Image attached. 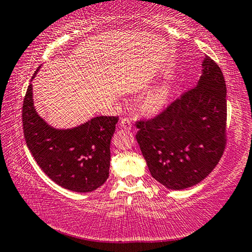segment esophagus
<instances>
[{
	"mask_svg": "<svg viewBox=\"0 0 252 252\" xmlns=\"http://www.w3.org/2000/svg\"><path fill=\"white\" fill-rule=\"evenodd\" d=\"M121 126L122 127H125V129H126V130H130L131 129V126H132V121H131V119L130 118H123L122 120H121Z\"/></svg>",
	"mask_w": 252,
	"mask_h": 252,
	"instance_id": "esophagus-1",
	"label": "esophagus"
}]
</instances>
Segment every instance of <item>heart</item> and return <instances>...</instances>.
Wrapping results in <instances>:
<instances>
[{
	"mask_svg": "<svg viewBox=\"0 0 252 252\" xmlns=\"http://www.w3.org/2000/svg\"><path fill=\"white\" fill-rule=\"evenodd\" d=\"M171 89L166 84L158 85L146 94L143 100L144 108L151 112H158L166 106L170 99Z\"/></svg>",
	"mask_w": 252,
	"mask_h": 252,
	"instance_id": "1",
	"label": "heart"
}]
</instances>
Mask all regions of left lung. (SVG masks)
<instances>
[{"label": "left lung", "instance_id": "left-lung-1", "mask_svg": "<svg viewBox=\"0 0 252 252\" xmlns=\"http://www.w3.org/2000/svg\"><path fill=\"white\" fill-rule=\"evenodd\" d=\"M194 88L158 116L136 121L135 138L155 180L166 189H184L202 182L217 165L227 135L226 84L212 58L203 61Z\"/></svg>", "mask_w": 252, "mask_h": 252}]
</instances>
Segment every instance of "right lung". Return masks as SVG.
Listing matches in <instances>:
<instances>
[{
    "instance_id": "obj_1",
    "label": "right lung",
    "mask_w": 252,
    "mask_h": 252,
    "mask_svg": "<svg viewBox=\"0 0 252 252\" xmlns=\"http://www.w3.org/2000/svg\"><path fill=\"white\" fill-rule=\"evenodd\" d=\"M32 87L30 84L23 102L22 121L36 163L63 189L78 193L97 189L109 177L110 142L119 117H95L74 129H54L36 112Z\"/></svg>"
}]
</instances>
